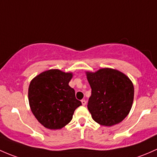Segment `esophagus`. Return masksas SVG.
Returning <instances> with one entry per match:
<instances>
[{"label":"esophagus","mask_w":157,"mask_h":157,"mask_svg":"<svg viewBox=\"0 0 157 157\" xmlns=\"http://www.w3.org/2000/svg\"><path fill=\"white\" fill-rule=\"evenodd\" d=\"M82 103L83 106H85L86 105V101L85 100H82Z\"/></svg>","instance_id":"esophagus-1"}]
</instances>
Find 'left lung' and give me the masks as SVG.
<instances>
[{"mask_svg": "<svg viewBox=\"0 0 157 157\" xmlns=\"http://www.w3.org/2000/svg\"><path fill=\"white\" fill-rule=\"evenodd\" d=\"M91 95L88 109L98 124L112 126L122 122L132 109L134 85L132 81L116 69L103 68L86 72Z\"/></svg>", "mask_w": 157, "mask_h": 157, "instance_id": "obj_1", "label": "left lung"}]
</instances>
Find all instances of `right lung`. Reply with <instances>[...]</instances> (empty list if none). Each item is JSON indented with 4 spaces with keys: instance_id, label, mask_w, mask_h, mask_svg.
I'll list each match as a JSON object with an SVG mask.
<instances>
[{
    "instance_id": "right-lung-1",
    "label": "right lung",
    "mask_w": 157,
    "mask_h": 157,
    "mask_svg": "<svg viewBox=\"0 0 157 157\" xmlns=\"http://www.w3.org/2000/svg\"><path fill=\"white\" fill-rule=\"evenodd\" d=\"M72 72L50 69L35 77L29 87V102L37 120L47 128L60 129L72 119L82 105L69 85Z\"/></svg>"
}]
</instances>
